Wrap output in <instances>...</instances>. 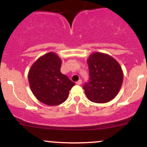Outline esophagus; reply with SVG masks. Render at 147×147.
Here are the masks:
<instances>
[{"instance_id": "34e87169", "label": "esophagus", "mask_w": 147, "mask_h": 147, "mask_svg": "<svg viewBox=\"0 0 147 147\" xmlns=\"http://www.w3.org/2000/svg\"><path fill=\"white\" fill-rule=\"evenodd\" d=\"M76 84H77V85H81V84H82V80H79L78 82H76Z\"/></svg>"}]
</instances>
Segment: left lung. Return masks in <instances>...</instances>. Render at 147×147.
<instances>
[{
  "label": "left lung",
  "instance_id": "left-lung-1",
  "mask_svg": "<svg viewBox=\"0 0 147 147\" xmlns=\"http://www.w3.org/2000/svg\"><path fill=\"white\" fill-rule=\"evenodd\" d=\"M90 81L83 87L87 98L103 104L113 99L120 90L124 74L113 57L102 52H93L87 59Z\"/></svg>",
  "mask_w": 147,
  "mask_h": 147
}]
</instances>
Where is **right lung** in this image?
<instances>
[{"mask_svg":"<svg viewBox=\"0 0 147 147\" xmlns=\"http://www.w3.org/2000/svg\"><path fill=\"white\" fill-rule=\"evenodd\" d=\"M62 61L54 52L42 55L28 72L30 89L38 101L57 106L66 100L75 83L61 72Z\"/></svg>","mask_w":147,"mask_h":147,"instance_id":"add662e5","label":"right lung"}]
</instances>
